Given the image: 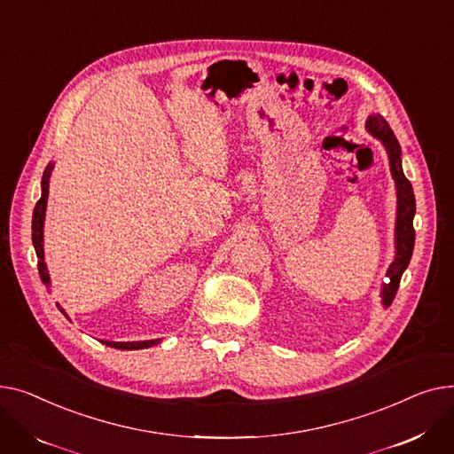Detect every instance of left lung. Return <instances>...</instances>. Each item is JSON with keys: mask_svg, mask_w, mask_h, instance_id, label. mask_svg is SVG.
<instances>
[{"mask_svg": "<svg viewBox=\"0 0 454 454\" xmlns=\"http://www.w3.org/2000/svg\"><path fill=\"white\" fill-rule=\"evenodd\" d=\"M368 131L374 133L378 139L383 141L388 159H390V172L395 179L397 186V222H395V258L387 273L388 282L383 287V304L388 308L395 297L402 275L407 270V265L412 256L414 249V212H416V200L411 181L405 177L402 168V146H399L394 131L390 129L388 122L381 115H372L366 122Z\"/></svg>", "mask_w": 454, "mask_h": 454, "instance_id": "8db88e82", "label": "left lung"}]
</instances>
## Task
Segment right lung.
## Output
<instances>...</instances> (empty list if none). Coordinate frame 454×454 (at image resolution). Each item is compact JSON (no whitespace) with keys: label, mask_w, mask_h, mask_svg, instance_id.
Returning a JSON list of instances; mask_svg holds the SVG:
<instances>
[{"label":"right lung","mask_w":454,"mask_h":454,"mask_svg":"<svg viewBox=\"0 0 454 454\" xmlns=\"http://www.w3.org/2000/svg\"><path fill=\"white\" fill-rule=\"evenodd\" d=\"M49 176H51V167L43 172V181H42V198L36 201L35 212H33V244L36 249L38 256V273L40 278L45 286H49V275H47V265L43 262V218H45V205H47V196H49ZM59 306V304H57ZM60 308V306H59ZM64 313V309L60 308ZM66 315V313H64ZM106 346H112V348L119 350H141V348H150V346L157 344V340H137V342H112V340H102Z\"/></svg>","instance_id":"obj_1"}]
</instances>
